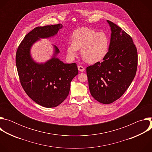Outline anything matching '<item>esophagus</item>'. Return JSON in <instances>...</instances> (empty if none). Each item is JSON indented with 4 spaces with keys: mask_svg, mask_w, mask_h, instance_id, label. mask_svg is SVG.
<instances>
[{
    "mask_svg": "<svg viewBox=\"0 0 152 152\" xmlns=\"http://www.w3.org/2000/svg\"><path fill=\"white\" fill-rule=\"evenodd\" d=\"M77 68H78L79 71H80V72H83L84 70H85L84 67H83V66H79L77 67Z\"/></svg>",
    "mask_w": 152,
    "mask_h": 152,
    "instance_id": "esophagus-1",
    "label": "esophagus"
}]
</instances>
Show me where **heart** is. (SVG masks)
<instances>
[{
	"label": "heart",
	"instance_id": "b5f03b06",
	"mask_svg": "<svg viewBox=\"0 0 152 152\" xmlns=\"http://www.w3.org/2000/svg\"><path fill=\"white\" fill-rule=\"evenodd\" d=\"M72 43L67 47L69 58H75L81 49L82 58L88 62L94 63L102 60L109 48V39L103 32H97L88 28L75 30L72 36Z\"/></svg>",
	"mask_w": 152,
	"mask_h": 152
}]
</instances>
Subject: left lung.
Segmentation results:
<instances>
[{
	"label": "left lung",
	"mask_w": 152,
	"mask_h": 152,
	"mask_svg": "<svg viewBox=\"0 0 152 152\" xmlns=\"http://www.w3.org/2000/svg\"><path fill=\"white\" fill-rule=\"evenodd\" d=\"M111 35L109 51L103 59L86 68L91 96L98 102L110 104L124 93L137 69V49L132 38L121 28L107 20Z\"/></svg>",
	"instance_id": "left-lung-1"
}]
</instances>
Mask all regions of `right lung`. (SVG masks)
Here are the masks:
<instances>
[{"label":"right lung","instance_id":"obj_1","mask_svg":"<svg viewBox=\"0 0 152 152\" xmlns=\"http://www.w3.org/2000/svg\"><path fill=\"white\" fill-rule=\"evenodd\" d=\"M61 24L35 28L20 44L15 57L18 75L28 96L37 104L46 107L60 104L69 95L70 82L78 74L76 63L65 64L56 55L58 48L53 45L52 58L45 63H37L31 55V49L39 38H48L57 34Z\"/></svg>","mask_w":152,"mask_h":152}]
</instances>
